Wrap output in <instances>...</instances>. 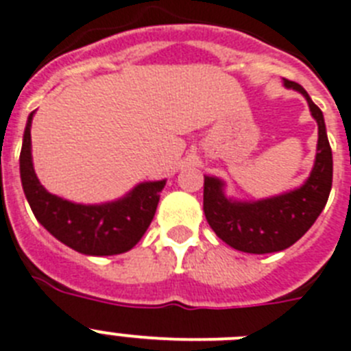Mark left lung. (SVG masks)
I'll return each instance as SVG.
<instances>
[{
    "instance_id": "obj_1",
    "label": "left lung",
    "mask_w": 351,
    "mask_h": 351,
    "mask_svg": "<svg viewBox=\"0 0 351 351\" xmlns=\"http://www.w3.org/2000/svg\"><path fill=\"white\" fill-rule=\"evenodd\" d=\"M283 84L306 98L319 129L314 169L305 184L271 199L242 202L224 195L221 179L204 176V215L208 224L226 244L244 253L265 254L291 247L311 230L332 190L334 161L323 112L300 84L292 80Z\"/></svg>"
}]
</instances>
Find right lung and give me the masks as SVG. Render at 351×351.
<instances>
[{
  "label": "right lung",
  "instance_id": "add662e5",
  "mask_svg": "<svg viewBox=\"0 0 351 351\" xmlns=\"http://www.w3.org/2000/svg\"><path fill=\"white\" fill-rule=\"evenodd\" d=\"M30 112L23 134L19 170L26 201L37 221L68 247L91 256H109L134 247L154 219L167 181L141 182L125 197L106 204H77L46 192L32 163Z\"/></svg>",
  "mask_w": 351,
  "mask_h": 351
}]
</instances>
